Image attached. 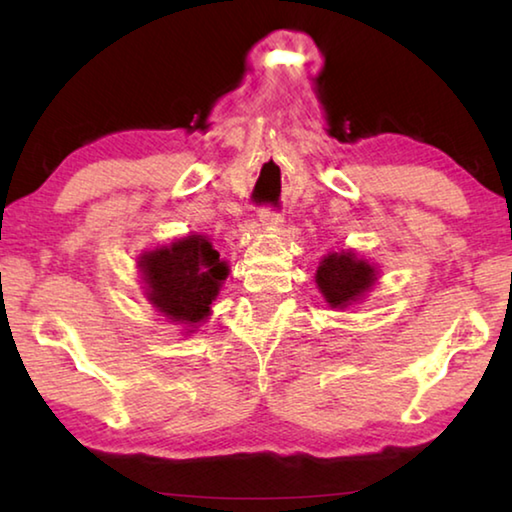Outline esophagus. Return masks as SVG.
<instances>
[{"label":"esophagus","instance_id":"34e87169","mask_svg":"<svg viewBox=\"0 0 512 512\" xmlns=\"http://www.w3.org/2000/svg\"><path fill=\"white\" fill-rule=\"evenodd\" d=\"M259 223H262V228L266 230H275L282 225V214L273 210V207H264V210L259 212Z\"/></svg>","mask_w":512,"mask_h":512}]
</instances>
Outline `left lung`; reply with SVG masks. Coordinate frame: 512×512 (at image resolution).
I'll list each match as a JSON object with an SVG mask.
<instances>
[{
	"label": "left lung",
	"mask_w": 512,
	"mask_h": 512,
	"mask_svg": "<svg viewBox=\"0 0 512 512\" xmlns=\"http://www.w3.org/2000/svg\"><path fill=\"white\" fill-rule=\"evenodd\" d=\"M377 280L375 266L348 250L323 257L316 271V287L332 309H345L359 302Z\"/></svg>",
	"instance_id": "8db88e82"
}]
</instances>
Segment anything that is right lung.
Masks as SVG:
<instances>
[{"label": "right lung", "instance_id": "1", "mask_svg": "<svg viewBox=\"0 0 512 512\" xmlns=\"http://www.w3.org/2000/svg\"><path fill=\"white\" fill-rule=\"evenodd\" d=\"M137 266L151 305L171 323L185 327H196L210 316L212 300L230 273L212 241L203 235H189L144 253Z\"/></svg>", "mask_w": 512, "mask_h": 512}]
</instances>
